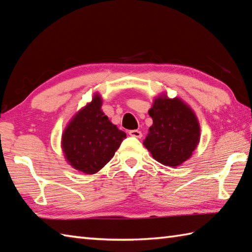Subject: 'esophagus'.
<instances>
[{"instance_id": "esophagus-1", "label": "esophagus", "mask_w": 252, "mask_h": 252, "mask_svg": "<svg viewBox=\"0 0 252 252\" xmlns=\"http://www.w3.org/2000/svg\"><path fill=\"white\" fill-rule=\"evenodd\" d=\"M129 134L133 137H136V138H141L142 137V132L138 131V130H131L129 132Z\"/></svg>"}]
</instances>
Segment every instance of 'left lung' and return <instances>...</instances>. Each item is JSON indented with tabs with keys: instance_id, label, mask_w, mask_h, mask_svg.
<instances>
[{
	"instance_id": "8db88e82",
	"label": "left lung",
	"mask_w": 252,
	"mask_h": 252,
	"mask_svg": "<svg viewBox=\"0 0 252 252\" xmlns=\"http://www.w3.org/2000/svg\"><path fill=\"white\" fill-rule=\"evenodd\" d=\"M153 126L143 144L158 162L176 168L191 157L200 140L194 110L179 97L161 94L148 111Z\"/></svg>"
}]
</instances>
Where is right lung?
<instances>
[{
    "instance_id": "add662e5",
    "label": "right lung",
    "mask_w": 252,
    "mask_h": 252,
    "mask_svg": "<svg viewBox=\"0 0 252 252\" xmlns=\"http://www.w3.org/2000/svg\"><path fill=\"white\" fill-rule=\"evenodd\" d=\"M100 95L73 116L62 135L67 162L80 172L94 174L109 162L126 134L112 125L101 110Z\"/></svg>"
}]
</instances>
